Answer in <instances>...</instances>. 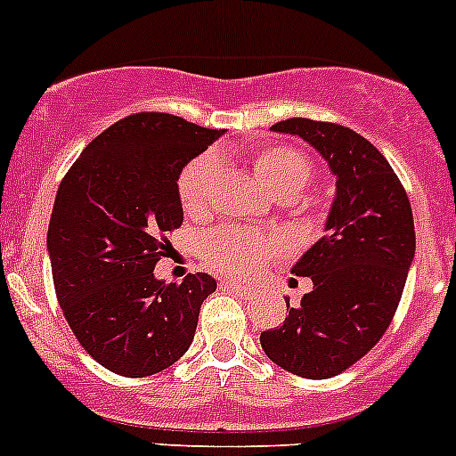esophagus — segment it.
Segmentation results:
<instances>
[{"label":"esophagus","instance_id":"1","mask_svg":"<svg viewBox=\"0 0 456 456\" xmlns=\"http://www.w3.org/2000/svg\"><path fill=\"white\" fill-rule=\"evenodd\" d=\"M220 287L227 289V291L238 293V296H247V297H249L251 293H254V289H251V287H245V284L232 282V280H223V282H220Z\"/></svg>","mask_w":456,"mask_h":456}]
</instances>
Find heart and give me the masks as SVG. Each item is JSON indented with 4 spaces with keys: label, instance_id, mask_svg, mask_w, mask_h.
Segmentation results:
<instances>
[{
    "label": "heart",
    "instance_id": "heart-1",
    "mask_svg": "<svg viewBox=\"0 0 456 456\" xmlns=\"http://www.w3.org/2000/svg\"><path fill=\"white\" fill-rule=\"evenodd\" d=\"M254 172L257 181L273 196L296 199L309 185L314 169L300 151L291 147H269L256 154ZM216 178H218V159L214 154H202L187 163L178 178V196L187 216L199 218L209 211ZM275 249L278 240L273 236H262L236 227L218 229L209 233L200 245L207 266L233 278H247L256 273Z\"/></svg>",
    "mask_w": 456,
    "mask_h": 456
}]
</instances>
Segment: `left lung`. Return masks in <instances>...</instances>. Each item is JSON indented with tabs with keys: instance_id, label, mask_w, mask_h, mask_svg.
I'll use <instances>...</instances> for the list:
<instances>
[{
	"instance_id": "obj_1",
	"label": "left lung",
	"mask_w": 456,
	"mask_h": 456,
	"mask_svg": "<svg viewBox=\"0 0 456 456\" xmlns=\"http://www.w3.org/2000/svg\"><path fill=\"white\" fill-rule=\"evenodd\" d=\"M300 136L326 160L335 196L324 236L293 265L314 280L282 326L262 330L266 357L306 379L339 375L388 329L415 260L411 200L388 160L357 132L335 123L289 118L271 126Z\"/></svg>"
}]
</instances>
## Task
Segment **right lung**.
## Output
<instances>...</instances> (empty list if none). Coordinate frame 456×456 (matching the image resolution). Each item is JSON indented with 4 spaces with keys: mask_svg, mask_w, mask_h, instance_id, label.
<instances>
[{
    "mask_svg": "<svg viewBox=\"0 0 456 456\" xmlns=\"http://www.w3.org/2000/svg\"><path fill=\"white\" fill-rule=\"evenodd\" d=\"M223 134L174 114H132L101 132L59 185L45 238L59 305L81 346L117 375L181 360L216 291L211 275L165 282L154 265L183 223V167Z\"/></svg>",
    "mask_w": 456,
    "mask_h": 456,
    "instance_id": "right-lung-1",
    "label": "right lung"
}]
</instances>
